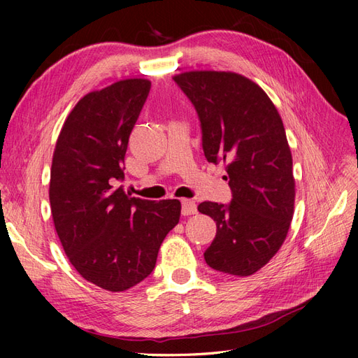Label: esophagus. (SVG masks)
Segmentation results:
<instances>
[{
    "instance_id": "esophagus-1",
    "label": "esophagus",
    "mask_w": 358,
    "mask_h": 358,
    "mask_svg": "<svg viewBox=\"0 0 358 358\" xmlns=\"http://www.w3.org/2000/svg\"><path fill=\"white\" fill-rule=\"evenodd\" d=\"M197 213V206L192 200H182V215L183 216H189V215H196Z\"/></svg>"
}]
</instances>
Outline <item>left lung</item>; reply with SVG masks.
Returning <instances> with one entry per match:
<instances>
[{"mask_svg":"<svg viewBox=\"0 0 358 358\" xmlns=\"http://www.w3.org/2000/svg\"><path fill=\"white\" fill-rule=\"evenodd\" d=\"M194 104L204 157L225 162L230 204L203 201L216 222L204 259L212 268L249 276L282 246L294 213L296 183L285 128L257 83L231 71H187L173 78Z\"/></svg>","mask_w":358,"mask_h":358,"instance_id":"left-lung-1","label":"left lung"}]
</instances>
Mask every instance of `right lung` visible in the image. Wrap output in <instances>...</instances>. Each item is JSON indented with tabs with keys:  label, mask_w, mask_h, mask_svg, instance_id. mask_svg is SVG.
<instances>
[{
	"label": "right lung",
	"mask_w": 358,
	"mask_h": 358,
	"mask_svg": "<svg viewBox=\"0 0 358 358\" xmlns=\"http://www.w3.org/2000/svg\"><path fill=\"white\" fill-rule=\"evenodd\" d=\"M149 90L148 79H125L86 94L64 122L52 159L49 200L64 252L82 278L113 292L152 273L180 218L179 200L155 203L116 188Z\"/></svg>",
	"instance_id": "obj_1"
}]
</instances>
